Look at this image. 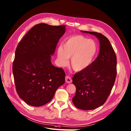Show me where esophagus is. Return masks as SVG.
Returning <instances> with one entry per match:
<instances>
[{"label": "esophagus", "instance_id": "obj_1", "mask_svg": "<svg viewBox=\"0 0 131 131\" xmlns=\"http://www.w3.org/2000/svg\"><path fill=\"white\" fill-rule=\"evenodd\" d=\"M66 82L67 83H71L72 82V79L69 76L67 75L66 77Z\"/></svg>", "mask_w": 131, "mask_h": 131}]
</instances>
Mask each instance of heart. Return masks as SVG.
Wrapping results in <instances>:
<instances>
[{"instance_id":"1","label":"heart","mask_w":131,"mask_h":131,"mask_svg":"<svg viewBox=\"0 0 131 131\" xmlns=\"http://www.w3.org/2000/svg\"><path fill=\"white\" fill-rule=\"evenodd\" d=\"M97 50V44L92 39L83 36L69 38L58 49L57 55L60 64L64 66L71 59V65L75 71H81L87 68L93 61Z\"/></svg>"}]
</instances>
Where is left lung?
I'll return each instance as SVG.
<instances>
[{"mask_svg": "<svg viewBox=\"0 0 131 131\" xmlns=\"http://www.w3.org/2000/svg\"><path fill=\"white\" fill-rule=\"evenodd\" d=\"M82 31L96 36L100 43L97 58L72 78L76 88L73 103L79 109L88 111L101 106L110 95L117 75V58L109 40L102 34Z\"/></svg>", "mask_w": 131, "mask_h": 131, "instance_id": "1", "label": "left lung"}]
</instances>
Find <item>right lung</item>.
I'll return each instance as SVG.
<instances>
[{
    "instance_id": "add662e5",
    "label": "right lung",
    "mask_w": 131,
    "mask_h": 131,
    "mask_svg": "<svg viewBox=\"0 0 131 131\" xmlns=\"http://www.w3.org/2000/svg\"><path fill=\"white\" fill-rule=\"evenodd\" d=\"M65 25L37 24L18 43L13 63L16 91L27 104L39 107L52 100L66 74L50 62Z\"/></svg>"
}]
</instances>
